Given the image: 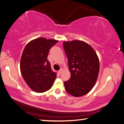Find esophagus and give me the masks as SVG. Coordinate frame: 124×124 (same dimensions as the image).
Wrapping results in <instances>:
<instances>
[{
  "instance_id": "obj_1",
  "label": "esophagus",
  "mask_w": 124,
  "mask_h": 124,
  "mask_svg": "<svg viewBox=\"0 0 124 124\" xmlns=\"http://www.w3.org/2000/svg\"><path fill=\"white\" fill-rule=\"evenodd\" d=\"M62 69H60L58 71L59 74H61V73H62Z\"/></svg>"
}]
</instances>
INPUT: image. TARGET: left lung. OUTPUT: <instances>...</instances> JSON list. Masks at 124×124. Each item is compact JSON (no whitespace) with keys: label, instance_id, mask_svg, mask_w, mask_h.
I'll return each mask as SVG.
<instances>
[{"label":"left lung","instance_id":"1","mask_svg":"<svg viewBox=\"0 0 124 124\" xmlns=\"http://www.w3.org/2000/svg\"><path fill=\"white\" fill-rule=\"evenodd\" d=\"M71 74L65 81L66 92L74 97L86 94L96 84L99 71V62L96 52L84 42L75 40L63 42Z\"/></svg>","mask_w":124,"mask_h":124}]
</instances>
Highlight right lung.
<instances>
[{
  "label": "right lung",
  "instance_id": "obj_1",
  "mask_svg": "<svg viewBox=\"0 0 124 124\" xmlns=\"http://www.w3.org/2000/svg\"><path fill=\"white\" fill-rule=\"evenodd\" d=\"M55 39L39 38L30 42L22 53L20 70L24 80L32 90L42 93L51 88L56 73L47 59L50 49L58 43Z\"/></svg>",
  "mask_w": 124,
  "mask_h": 124
}]
</instances>
